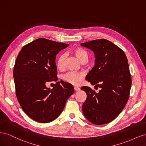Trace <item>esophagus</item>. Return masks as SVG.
<instances>
[{"mask_svg": "<svg viewBox=\"0 0 146 146\" xmlns=\"http://www.w3.org/2000/svg\"><path fill=\"white\" fill-rule=\"evenodd\" d=\"M74 90H75V91H79L80 90V88H79V87H78V86H75L74 87Z\"/></svg>", "mask_w": 146, "mask_h": 146, "instance_id": "34e87169", "label": "esophagus"}]
</instances>
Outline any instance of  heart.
I'll use <instances>...</instances> for the list:
<instances>
[{
  "label": "heart",
  "mask_w": 146,
  "mask_h": 146,
  "mask_svg": "<svg viewBox=\"0 0 146 146\" xmlns=\"http://www.w3.org/2000/svg\"><path fill=\"white\" fill-rule=\"evenodd\" d=\"M72 54L76 56L81 63H85L88 59V52L81 47H76L72 51ZM56 67L60 70H63L65 68V55H60L56 61ZM84 75L82 72H70L63 76V79L68 83L72 85H78L80 84L83 78Z\"/></svg>",
  "instance_id": "heart-1"
}]
</instances>
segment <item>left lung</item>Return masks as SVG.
Instances as JSON below:
<instances>
[{"mask_svg": "<svg viewBox=\"0 0 146 146\" xmlns=\"http://www.w3.org/2000/svg\"><path fill=\"white\" fill-rule=\"evenodd\" d=\"M81 45L90 48L96 56L95 66L86 80L100 88L98 93L90 87L81 88L87 95L83 113L94 124H105L121 113L129 98L131 78L127 58L121 48L105 39Z\"/></svg>", "mask_w": 146, "mask_h": 146, "instance_id": "1", "label": "left lung"}]
</instances>
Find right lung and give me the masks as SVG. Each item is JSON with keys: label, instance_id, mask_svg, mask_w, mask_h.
<instances>
[{"label": "right lung", "instance_id": "1", "mask_svg": "<svg viewBox=\"0 0 146 146\" xmlns=\"http://www.w3.org/2000/svg\"><path fill=\"white\" fill-rule=\"evenodd\" d=\"M68 46L38 38L25 45L17 57L13 69L16 98L23 111L35 121L55 120L74 92L73 86L63 81L57 82L52 90L46 87L48 82L58 80L56 55Z\"/></svg>", "mask_w": 146, "mask_h": 146}]
</instances>
